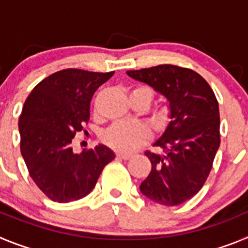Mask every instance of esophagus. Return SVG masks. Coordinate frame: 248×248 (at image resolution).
Returning a JSON list of instances; mask_svg holds the SVG:
<instances>
[{
    "label": "esophagus",
    "mask_w": 248,
    "mask_h": 248,
    "mask_svg": "<svg viewBox=\"0 0 248 248\" xmlns=\"http://www.w3.org/2000/svg\"><path fill=\"white\" fill-rule=\"evenodd\" d=\"M118 159H123V160H129L131 157L130 154H123V153H118L117 154Z\"/></svg>",
    "instance_id": "1"
}]
</instances>
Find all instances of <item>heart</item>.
I'll return each mask as SVG.
<instances>
[{
  "mask_svg": "<svg viewBox=\"0 0 248 248\" xmlns=\"http://www.w3.org/2000/svg\"><path fill=\"white\" fill-rule=\"evenodd\" d=\"M134 94L145 95L148 103L150 104L151 99L154 97V91L150 87L140 85L131 91L130 95H134ZM169 119H170V109L166 107L160 108L155 113V120L159 125H165ZM150 137V129L143 123L117 122L103 133L102 139L105 145H108L114 150L120 151V153H131L139 146L148 143Z\"/></svg>",
  "mask_w": 248,
  "mask_h": 248,
  "instance_id": "obj_1",
  "label": "heart"
}]
</instances>
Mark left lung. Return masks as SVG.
Here are the masks:
<instances>
[{
	"label": "left lung",
	"instance_id": "1",
	"mask_svg": "<svg viewBox=\"0 0 248 248\" xmlns=\"http://www.w3.org/2000/svg\"><path fill=\"white\" fill-rule=\"evenodd\" d=\"M126 74L165 95L170 105L171 120L154 144L164 153L145 151L151 171L140 191L160 205H180L200 191L220 146L216 95L200 74L179 65L160 64Z\"/></svg>",
	"mask_w": 248,
	"mask_h": 248
}]
</instances>
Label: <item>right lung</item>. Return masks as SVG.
I'll return each mask as SVG.
<instances>
[{
    "label": "right lung",
    "instance_id": "right-lung-1",
    "mask_svg": "<svg viewBox=\"0 0 248 248\" xmlns=\"http://www.w3.org/2000/svg\"><path fill=\"white\" fill-rule=\"evenodd\" d=\"M113 74L68 68L39 82L26 99L18 122L21 154L32 180L52 201L84 198L115 157L104 145L80 154L72 148L89 122L93 94Z\"/></svg>",
    "mask_w": 248,
    "mask_h": 248
}]
</instances>
